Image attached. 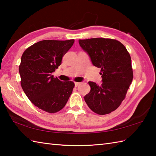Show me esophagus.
<instances>
[{
    "label": "esophagus",
    "instance_id": "obj_1",
    "mask_svg": "<svg viewBox=\"0 0 156 156\" xmlns=\"http://www.w3.org/2000/svg\"><path fill=\"white\" fill-rule=\"evenodd\" d=\"M74 84H75V87H78V86L80 84V82H74Z\"/></svg>",
    "mask_w": 156,
    "mask_h": 156
}]
</instances>
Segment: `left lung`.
<instances>
[{
    "label": "left lung",
    "mask_w": 156,
    "mask_h": 156,
    "mask_svg": "<svg viewBox=\"0 0 156 156\" xmlns=\"http://www.w3.org/2000/svg\"><path fill=\"white\" fill-rule=\"evenodd\" d=\"M94 66L101 68L102 83L88 82L90 91L84 96L88 107L98 115L111 113L124 100L133 80L131 56L121 42L112 39H80Z\"/></svg>",
    "instance_id": "8db88e82"
}]
</instances>
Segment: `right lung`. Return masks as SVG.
<instances>
[{"label":"right lung","instance_id":"1","mask_svg":"<svg viewBox=\"0 0 156 156\" xmlns=\"http://www.w3.org/2000/svg\"><path fill=\"white\" fill-rule=\"evenodd\" d=\"M74 43L43 40L35 43L23 53L19 71L23 91L35 107L54 113L65 107L74 87L72 81L62 82L51 74Z\"/></svg>","mask_w":156,"mask_h":156}]
</instances>
